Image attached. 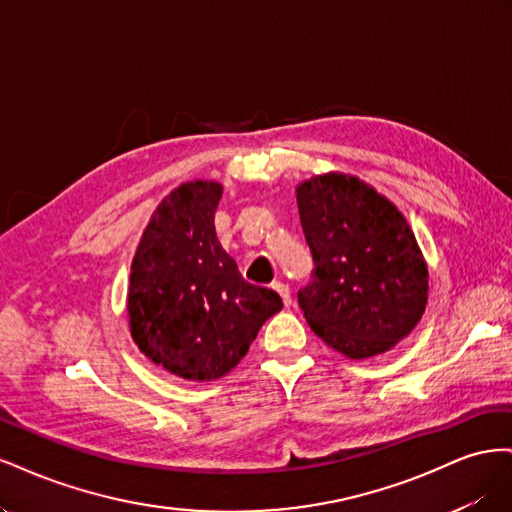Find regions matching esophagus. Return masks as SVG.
Instances as JSON below:
<instances>
[{
    "mask_svg": "<svg viewBox=\"0 0 512 512\" xmlns=\"http://www.w3.org/2000/svg\"><path fill=\"white\" fill-rule=\"evenodd\" d=\"M273 288H275V292L280 294V297H282L284 305L288 307V305L292 303V297H290V288H288V284H284V282H275V284H273Z\"/></svg>",
    "mask_w": 512,
    "mask_h": 512,
    "instance_id": "1",
    "label": "esophagus"
}]
</instances>
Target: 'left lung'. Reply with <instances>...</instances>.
<instances>
[{
    "label": "left lung",
    "mask_w": 512,
    "mask_h": 512,
    "mask_svg": "<svg viewBox=\"0 0 512 512\" xmlns=\"http://www.w3.org/2000/svg\"><path fill=\"white\" fill-rule=\"evenodd\" d=\"M314 280L299 292L312 331L361 361L384 354L421 322L429 271L414 232L389 198L346 173L297 185Z\"/></svg>",
    "instance_id": "1"
}]
</instances>
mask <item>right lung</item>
Instances as JSON below:
<instances>
[{"mask_svg":"<svg viewBox=\"0 0 512 512\" xmlns=\"http://www.w3.org/2000/svg\"><path fill=\"white\" fill-rule=\"evenodd\" d=\"M222 183L194 179L153 211L132 260L128 327L149 361L192 382L218 380L250 350L280 294L243 280L215 235Z\"/></svg>","mask_w":512,"mask_h":512,"instance_id":"obj_1","label":"right lung"}]
</instances>
